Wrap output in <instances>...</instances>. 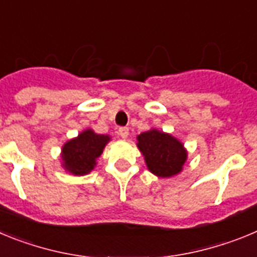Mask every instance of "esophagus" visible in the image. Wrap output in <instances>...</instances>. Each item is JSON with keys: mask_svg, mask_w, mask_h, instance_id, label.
<instances>
[{"mask_svg": "<svg viewBox=\"0 0 257 257\" xmlns=\"http://www.w3.org/2000/svg\"><path fill=\"white\" fill-rule=\"evenodd\" d=\"M118 134L121 136L122 139H127V136H128V128L127 127H121L119 130H118Z\"/></svg>", "mask_w": 257, "mask_h": 257, "instance_id": "esophagus-1", "label": "esophagus"}]
</instances>
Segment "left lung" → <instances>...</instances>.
Listing matches in <instances>:
<instances>
[{
	"label": "left lung",
	"instance_id": "obj_1",
	"mask_svg": "<svg viewBox=\"0 0 257 257\" xmlns=\"http://www.w3.org/2000/svg\"><path fill=\"white\" fill-rule=\"evenodd\" d=\"M136 145L149 171L158 178H172L183 171L188 151L183 143L169 133L151 128L136 136Z\"/></svg>",
	"mask_w": 257,
	"mask_h": 257
}]
</instances>
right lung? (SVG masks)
Returning a JSON list of instances; mask_svg holds the SVG:
<instances>
[{
  "label": "right lung",
  "instance_id": "obj_1",
  "mask_svg": "<svg viewBox=\"0 0 257 257\" xmlns=\"http://www.w3.org/2000/svg\"><path fill=\"white\" fill-rule=\"evenodd\" d=\"M109 142L110 135H101L91 128H86L61 147L63 169L74 176L90 174L96 167V160Z\"/></svg>",
  "mask_w": 257,
  "mask_h": 257
}]
</instances>
